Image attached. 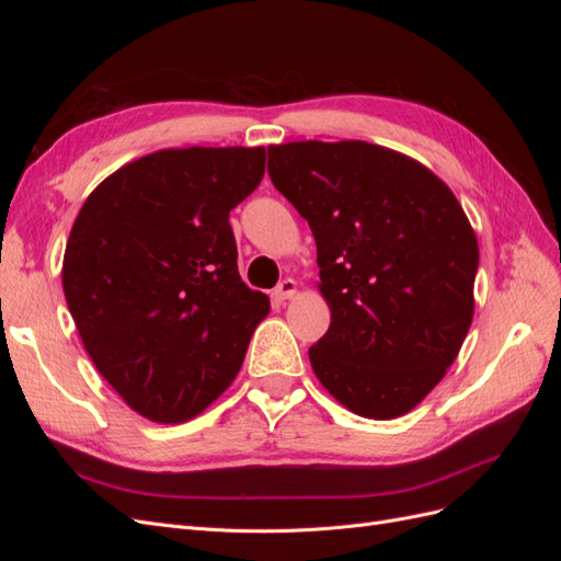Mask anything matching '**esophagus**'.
Masks as SVG:
<instances>
[{"instance_id": "1", "label": "esophagus", "mask_w": 561, "mask_h": 561, "mask_svg": "<svg viewBox=\"0 0 561 561\" xmlns=\"http://www.w3.org/2000/svg\"><path fill=\"white\" fill-rule=\"evenodd\" d=\"M274 297H276L278 301H285V299H293V297H297V280H293V278H285V280H280V283H278V287L274 290Z\"/></svg>"}]
</instances>
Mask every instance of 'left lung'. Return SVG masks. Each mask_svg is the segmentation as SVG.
Instances as JSON below:
<instances>
[{"label":"left lung","mask_w":561,"mask_h":561,"mask_svg":"<svg viewBox=\"0 0 561 561\" xmlns=\"http://www.w3.org/2000/svg\"><path fill=\"white\" fill-rule=\"evenodd\" d=\"M268 175L307 219L330 330L318 381L365 419H398L445 379L474 313L480 248L431 168L365 140L268 147Z\"/></svg>","instance_id":"1"}]
</instances>
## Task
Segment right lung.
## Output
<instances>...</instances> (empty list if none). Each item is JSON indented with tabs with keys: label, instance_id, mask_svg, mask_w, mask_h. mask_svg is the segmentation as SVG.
Listing matches in <instances>:
<instances>
[{
	"label": "right lung",
	"instance_id": "add662e5",
	"mask_svg": "<svg viewBox=\"0 0 561 561\" xmlns=\"http://www.w3.org/2000/svg\"><path fill=\"white\" fill-rule=\"evenodd\" d=\"M264 163V147L151 151L100 182L75 219L67 309L100 375L149 421L213 404L268 316V297L241 280L229 227Z\"/></svg>",
	"mask_w": 561,
	"mask_h": 561
}]
</instances>
